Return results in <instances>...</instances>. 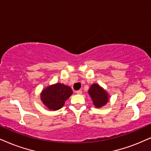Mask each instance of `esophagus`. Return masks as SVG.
Segmentation results:
<instances>
[{
    "label": "esophagus",
    "instance_id": "esophagus-1",
    "mask_svg": "<svg viewBox=\"0 0 151 151\" xmlns=\"http://www.w3.org/2000/svg\"><path fill=\"white\" fill-rule=\"evenodd\" d=\"M77 93V94H79V95H81V94H82V91H81V90H79V91H77V92H76Z\"/></svg>",
    "mask_w": 151,
    "mask_h": 151
}]
</instances>
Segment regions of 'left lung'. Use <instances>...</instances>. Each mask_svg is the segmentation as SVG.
Here are the masks:
<instances>
[{"label":"left lung","instance_id":"8db88e82","mask_svg":"<svg viewBox=\"0 0 151 151\" xmlns=\"http://www.w3.org/2000/svg\"><path fill=\"white\" fill-rule=\"evenodd\" d=\"M88 94L95 107L100 108L109 102L108 93L98 83H93L88 90Z\"/></svg>","mask_w":151,"mask_h":151}]
</instances>
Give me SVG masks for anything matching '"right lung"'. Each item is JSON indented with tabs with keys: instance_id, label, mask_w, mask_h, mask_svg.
<instances>
[{
	"instance_id": "add662e5",
	"label": "right lung",
	"mask_w": 151,
	"mask_h": 151,
	"mask_svg": "<svg viewBox=\"0 0 151 151\" xmlns=\"http://www.w3.org/2000/svg\"><path fill=\"white\" fill-rule=\"evenodd\" d=\"M72 94V88L68 86L57 83L43 89L40 97L43 104L50 110L56 111L63 106L65 102Z\"/></svg>"
}]
</instances>
